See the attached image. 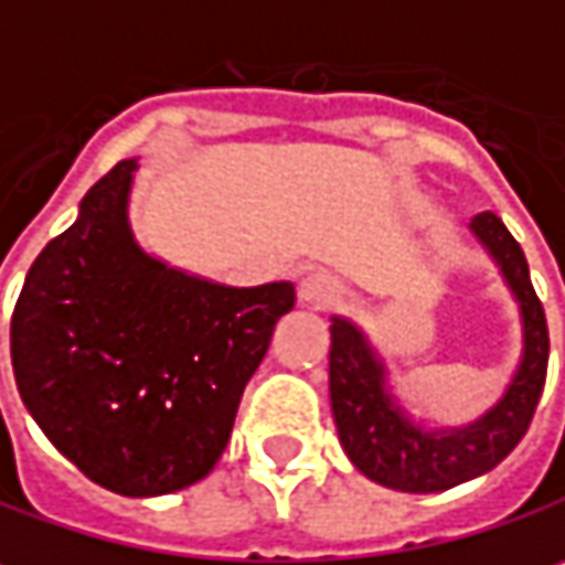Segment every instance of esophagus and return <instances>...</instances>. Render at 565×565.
<instances>
[{"mask_svg":"<svg viewBox=\"0 0 565 565\" xmlns=\"http://www.w3.org/2000/svg\"><path fill=\"white\" fill-rule=\"evenodd\" d=\"M297 294H300V300L307 303V307H332V303H339L342 300V294H345V287L342 281L335 278V275H329V271H310L300 287H297Z\"/></svg>","mask_w":565,"mask_h":565,"instance_id":"1","label":"esophagus"}]
</instances>
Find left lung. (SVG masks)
Returning a JSON list of instances; mask_svg holds the SVG:
<instances>
[{
  "mask_svg": "<svg viewBox=\"0 0 565 565\" xmlns=\"http://www.w3.org/2000/svg\"><path fill=\"white\" fill-rule=\"evenodd\" d=\"M473 233L502 265L524 319L521 367L505 399L477 425L450 435H435L403 418L390 403V393L383 390V367L367 349L364 335L345 319L332 322L329 393L342 448L364 477L390 489L441 492L492 470L527 435L544 393L550 332L544 303L527 275V258L495 214L477 216Z\"/></svg>",
  "mask_w": 565,
  "mask_h": 565,
  "instance_id": "obj_1",
  "label": "left lung"
}]
</instances>
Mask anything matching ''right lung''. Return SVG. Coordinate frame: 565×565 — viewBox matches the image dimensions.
<instances>
[{"instance_id": "1", "label": "right lung", "mask_w": 565, "mask_h": 565, "mask_svg": "<svg viewBox=\"0 0 565 565\" xmlns=\"http://www.w3.org/2000/svg\"><path fill=\"white\" fill-rule=\"evenodd\" d=\"M134 159L92 184L79 220L34 258L12 313L21 403L85 477L120 495L204 480L294 284L223 287L130 236Z\"/></svg>"}]
</instances>
